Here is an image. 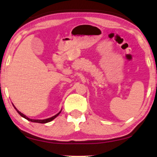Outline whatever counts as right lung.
I'll list each match as a JSON object with an SVG mask.
<instances>
[{"label": "right lung", "instance_id": "obj_1", "mask_svg": "<svg viewBox=\"0 0 157 157\" xmlns=\"http://www.w3.org/2000/svg\"><path fill=\"white\" fill-rule=\"evenodd\" d=\"M13 107H14V108L16 109V110L17 111V113H19V115L21 116V117H23L24 118L26 119V120H27V121H29L34 122V123H49V122L52 121V120H54L55 118H56V117H57V116H58V115H59V114H60V113H61V110H60V112H59V113H58V114H56V115L52 116V117H50V118H48V119H44V120H34V119H30V118H29V117H26V116L25 115H24L23 113H21V112H19V110H18V109L16 108V107H15V106H14V105H13Z\"/></svg>", "mask_w": 157, "mask_h": 157}]
</instances>
